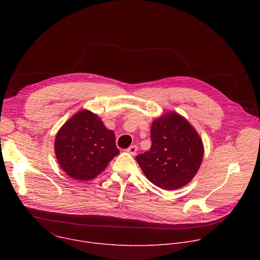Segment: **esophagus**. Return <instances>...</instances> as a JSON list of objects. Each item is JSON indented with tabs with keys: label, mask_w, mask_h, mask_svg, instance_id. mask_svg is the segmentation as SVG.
Wrapping results in <instances>:
<instances>
[{
	"label": "esophagus",
	"mask_w": 260,
	"mask_h": 260,
	"mask_svg": "<svg viewBox=\"0 0 260 260\" xmlns=\"http://www.w3.org/2000/svg\"><path fill=\"white\" fill-rule=\"evenodd\" d=\"M137 151H138V147L136 145H133V146H131L129 148H127V149H126V152L132 154V155H136Z\"/></svg>",
	"instance_id": "1"
}]
</instances>
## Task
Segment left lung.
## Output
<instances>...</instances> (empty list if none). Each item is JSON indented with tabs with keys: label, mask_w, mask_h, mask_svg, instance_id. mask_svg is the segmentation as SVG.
I'll return each mask as SVG.
<instances>
[{
	"label": "left lung",
	"mask_w": 260,
	"mask_h": 260,
	"mask_svg": "<svg viewBox=\"0 0 260 260\" xmlns=\"http://www.w3.org/2000/svg\"><path fill=\"white\" fill-rule=\"evenodd\" d=\"M149 151L136 156L146 178L165 190L179 189L197 175L204 157L203 140L189 121L168 112L151 124Z\"/></svg>",
	"instance_id": "left-lung-1"
}]
</instances>
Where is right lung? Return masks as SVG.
<instances>
[{
	"instance_id": "obj_1",
	"label": "right lung",
	"mask_w": 260,
	"mask_h": 260,
	"mask_svg": "<svg viewBox=\"0 0 260 260\" xmlns=\"http://www.w3.org/2000/svg\"><path fill=\"white\" fill-rule=\"evenodd\" d=\"M54 152L62 171L79 181L94 179L119 154L113 131L106 128L96 114L85 109L58 129Z\"/></svg>"
}]
</instances>
